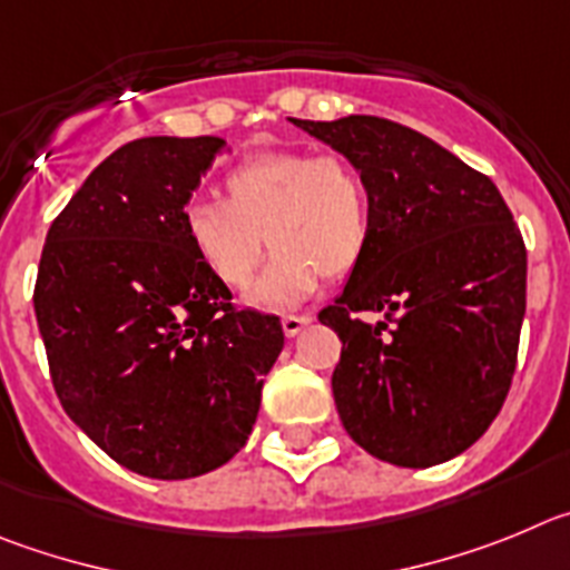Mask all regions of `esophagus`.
<instances>
[{
	"label": "esophagus",
	"instance_id": "esophagus-1",
	"mask_svg": "<svg viewBox=\"0 0 570 570\" xmlns=\"http://www.w3.org/2000/svg\"><path fill=\"white\" fill-rule=\"evenodd\" d=\"M309 323H312V315H284L281 326H284V335L286 337H295L297 332L306 330Z\"/></svg>",
	"mask_w": 570,
	"mask_h": 570
}]
</instances>
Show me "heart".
<instances>
[{
	"label": "heart",
	"mask_w": 570,
	"mask_h": 570,
	"mask_svg": "<svg viewBox=\"0 0 570 570\" xmlns=\"http://www.w3.org/2000/svg\"><path fill=\"white\" fill-rule=\"evenodd\" d=\"M184 235L209 275L229 289L255 281L266 244L273 264L255 304L292 306L317 281L343 278L372 238V193L355 164L337 153H264L224 178V202H193Z\"/></svg>",
	"instance_id": "1"
}]
</instances>
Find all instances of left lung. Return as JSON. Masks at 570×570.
Listing matches in <instances>:
<instances>
[{
    "mask_svg": "<svg viewBox=\"0 0 570 570\" xmlns=\"http://www.w3.org/2000/svg\"><path fill=\"white\" fill-rule=\"evenodd\" d=\"M292 125L343 153L372 193L366 255L317 315L343 343L332 372L343 429L403 469L458 458L514 377L525 315L514 215L489 176L423 132L377 116Z\"/></svg>",
    "mask_w": 570,
    "mask_h": 570,
    "instance_id": "1",
    "label": "left lung"
}]
</instances>
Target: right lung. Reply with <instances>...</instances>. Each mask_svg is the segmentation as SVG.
<instances>
[{
    "label": "right lung",
    "instance_id": "add662e5",
    "mask_svg": "<svg viewBox=\"0 0 570 570\" xmlns=\"http://www.w3.org/2000/svg\"><path fill=\"white\" fill-rule=\"evenodd\" d=\"M224 138L147 136L107 156L56 215L33 309L68 417L156 480L235 458L284 348L275 315L238 309L184 235Z\"/></svg>",
    "mask_w": 570,
    "mask_h": 570
}]
</instances>
